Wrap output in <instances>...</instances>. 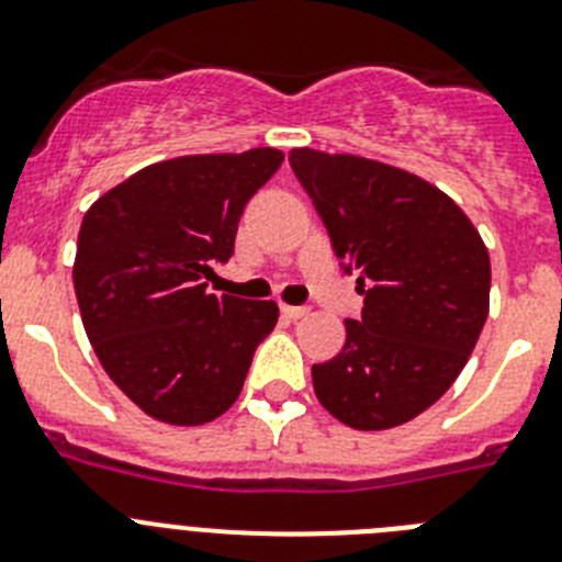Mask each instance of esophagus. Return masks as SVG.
Returning <instances> with one entry per match:
<instances>
[{
	"label": "esophagus",
	"mask_w": 562,
	"mask_h": 562,
	"mask_svg": "<svg viewBox=\"0 0 562 562\" xmlns=\"http://www.w3.org/2000/svg\"><path fill=\"white\" fill-rule=\"evenodd\" d=\"M281 312H284L286 317H290V321H301V317H306L308 315V306H281Z\"/></svg>",
	"instance_id": "obj_1"
}]
</instances>
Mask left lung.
I'll use <instances>...</instances> for the list:
<instances>
[{
  "label": "left lung",
  "mask_w": 562,
  "mask_h": 562,
  "mask_svg": "<svg viewBox=\"0 0 562 562\" xmlns=\"http://www.w3.org/2000/svg\"><path fill=\"white\" fill-rule=\"evenodd\" d=\"M290 167L364 297L342 351L312 368L317 398L351 429L406 424L454 384L480 339L485 245L454 200L404 169L308 147Z\"/></svg>",
  "instance_id": "8db88e82"
}]
</instances>
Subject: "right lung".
Here are the masks:
<instances>
[{
  "instance_id": "right-lung-1",
  "label": "right lung",
  "mask_w": 562,
  "mask_h": 562,
  "mask_svg": "<svg viewBox=\"0 0 562 562\" xmlns=\"http://www.w3.org/2000/svg\"><path fill=\"white\" fill-rule=\"evenodd\" d=\"M284 153L153 164L102 194L77 236L75 292L113 384L150 418L200 426L241 393L278 306L214 295L205 278L234 256L236 228Z\"/></svg>"
}]
</instances>
